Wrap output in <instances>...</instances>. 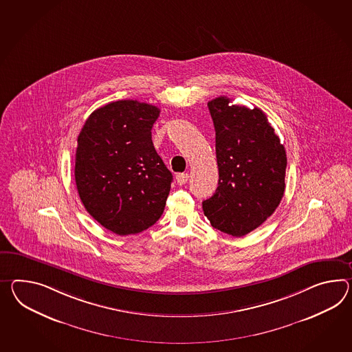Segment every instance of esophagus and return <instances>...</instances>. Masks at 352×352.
I'll list each match as a JSON object with an SVG mask.
<instances>
[{"mask_svg":"<svg viewBox=\"0 0 352 352\" xmlns=\"http://www.w3.org/2000/svg\"><path fill=\"white\" fill-rule=\"evenodd\" d=\"M188 173H182V174H178V175H177V183H178L179 186H183V184H186V183L188 182Z\"/></svg>","mask_w":352,"mask_h":352,"instance_id":"34e87169","label":"esophagus"}]
</instances>
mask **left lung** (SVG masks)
Instances as JSON below:
<instances>
[{"label":"left lung","mask_w":352,"mask_h":352,"mask_svg":"<svg viewBox=\"0 0 352 352\" xmlns=\"http://www.w3.org/2000/svg\"><path fill=\"white\" fill-rule=\"evenodd\" d=\"M226 96L208 102L216 132L219 186L202 208L214 229L244 236L266 221L285 192L286 151L259 108Z\"/></svg>","instance_id":"obj_1"}]
</instances>
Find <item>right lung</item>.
I'll return each mask as SVG.
<instances>
[{
	"label": "right lung",
	"instance_id": "obj_1",
	"mask_svg": "<svg viewBox=\"0 0 352 352\" xmlns=\"http://www.w3.org/2000/svg\"><path fill=\"white\" fill-rule=\"evenodd\" d=\"M160 109L138 100L107 104L78 138L75 180L86 211L118 235L144 232L163 214L172 173L155 150Z\"/></svg>",
	"mask_w": 352,
	"mask_h": 352
}]
</instances>
